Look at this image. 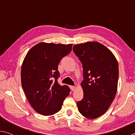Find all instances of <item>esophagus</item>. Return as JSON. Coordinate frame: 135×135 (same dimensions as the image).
Wrapping results in <instances>:
<instances>
[{"instance_id":"esophagus-1","label":"esophagus","mask_w":135,"mask_h":135,"mask_svg":"<svg viewBox=\"0 0 135 135\" xmlns=\"http://www.w3.org/2000/svg\"><path fill=\"white\" fill-rule=\"evenodd\" d=\"M70 88L71 89V90L72 91H74L75 90V88H76V87L74 86H70Z\"/></svg>"}]
</instances>
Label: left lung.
<instances>
[{"label":"left lung","instance_id":"1","mask_svg":"<svg viewBox=\"0 0 135 135\" xmlns=\"http://www.w3.org/2000/svg\"><path fill=\"white\" fill-rule=\"evenodd\" d=\"M73 49L83 70V98L77 102V107L84 117L94 119L105 113L115 97L117 60L110 50L97 42L76 45Z\"/></svg>","mask_w":135,"mask_h":135}]
</instances>
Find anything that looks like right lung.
Here are the masks:
<instances>
[{
  "mask_svg": "<svg viewBox=\"0 0 135 135\" xmlns=\"http://www.w3.org/2000/svg\"><path fill=\"white\" fill-rule=\"evenodd\" d=\"M72 44L41 42L29 50L21 66V84L33 108L40 114L51 115L62 108L70 89L57 81L58 64L70 53Z\"/></svg>",
  "mask_w": 135,
  "mask_h": 135,
  "instance_id": "right-lung-1",
  "label": "right lung"
}]
</instances>
